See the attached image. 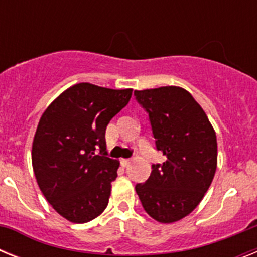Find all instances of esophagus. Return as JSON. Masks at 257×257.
<instances>
[{
  "label": "esophagus",
  "mask_w": 257,
  "mask_h": 257,
  "mask_svg": "<svg viewBox=\"0 0 257 257\" xmlns=\"http://www.w3.org/2000/svg\"><path fill=\"white\" fill-rule=\"evenodd\" d=\"M130 162H131V160H127V158H122L121 160V165L123 166V167H127V166L130 165Z\"/></svg>",
  "instance_id": "34e87169"
}]
</instances>
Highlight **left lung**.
<instances>
[{
	"label": "left lung",
	"mask_w": 257,
	"mask_h": 257,
	"mask_svg": "<svg viewBox=\"0 0 257 257\" xmlns=\"http://www.w3.org/2000/svg\"><path fill=\"white\" fill-rule=\"evenodd\" d=\"M147 110L157 151L166 157L136 184L144 210L158 222L188 216L203 199L217 166L216 134L202 106L184 88L163 86L134 92Z\"/></svg>",
	"instance_id": "obj_1"
}]
</instances>
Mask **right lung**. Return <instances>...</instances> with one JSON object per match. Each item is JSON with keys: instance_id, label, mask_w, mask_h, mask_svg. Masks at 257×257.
<instances>
[{"instance_id": "obj_1", "label": "right lung", "mask_w": 257, "mask_h": 257, "mask_svg": "<svg viewBox=\"0 0 257 257\" xmlns=\"http://www.w3.org/2000/svg\"><path fill=\"white\" fill-rule=\"evenodd\" d=\"M133 88L73 85L44 112L32 145L41 192L70 222L91 221L108 206L119 161L106 156L109 121L127 105Z\"/></svg>"}]
</instances>
